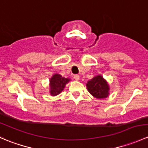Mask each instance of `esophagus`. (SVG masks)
<instances>
[{
    "label": "esophagus",
    "mask_w": 148,
    "mask_h": 148,
    "mask_svg": "<svg viewBox=\"0 0 148 148\" xmlns=\"http://www.w3.org/2000/svg\"><path fill=\"white\" fill-rule=\"evenodd\" d=\"M74 79L76 81H79V76L78 74H75V75L74 76Z\"/></svg>",
    "instance_id": "obj_1"
}]
</instances>
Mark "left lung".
<instances>
[{"label": "left lung", "instance_id": "1", "mask_svg": "<svg viewBox=\"0 0 148 148\" xmlns=\"http://www.w3.org/2000/svg\"><path fill=\"white\" fill-rule=\"evenodd\" d=\"M88 92L97 99H105L110 95V85L102 75L94 77L86 84Z\"/></svg>", "mask_w": 148, "mask_h": 148}]
</instances>
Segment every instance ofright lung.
<instances>
[{"mask_svg": "<svg viewBox=\"0 0 148 148\" xmlns=\"http://www.w3.org/2000/svg\"><path fill=\"white\" fill-rule=\"evenodd\" d=\"M70 81L69 78H65L59 74H53L49 79V94L51 96L54 97L59 95Z\"/></svg>", "mask_w": 148, "mask_h": 148, "instance_id": "right-lung-1", "label": "right lung"}]
</instances>
